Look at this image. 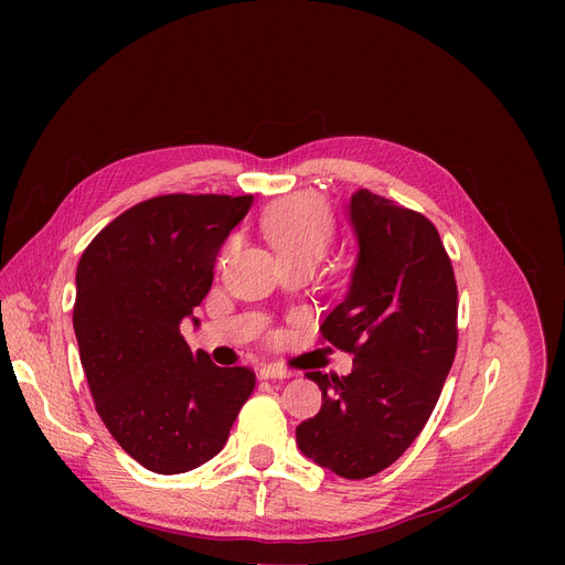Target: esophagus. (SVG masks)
Returning a JSON list of instances; mask_svg holds the SVG:
<instances>
[{
	"mask_svg": "<svg viewBox=\"0 0 565 565\" xmlns=\"http://www.w3.org/2000/svg\"><path fill=\"white\" fill-rule=\"evenodd\" d=\"M258 375H260L263 380H286V377H290L292 373H290L288 369L279 366V364H265V366H260Z\"/></svg>",
	"mask_w": 565,
	"mask_h": 565,
	"instance_id": "obj_1",
	"label": "esophagus"
}]
</instances>
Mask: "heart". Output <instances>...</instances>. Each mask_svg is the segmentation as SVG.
Returning <instances> with one entry per match:
<instances>
[{"label":"heart","instance_id":"1","mask_svg":"<svg viewBox=\"0 0 565 565\" xmlns=\"http://www.w3.org/2000/svg\"><path fill=\"white\" fill-rule=\"evenodd\" d=\"M260 226L284 260L300 256L320 258L334 235L328 203L309 192L286 196L267 207Z\"/></svg>","mask_w":565,"mask_h":565}]
</instances>
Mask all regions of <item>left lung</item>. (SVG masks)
<instances>
[{"label": "left lung", "mask_w": 565, "mask_h": 565, "mask_svg": "<svg viewBox=\"0 0 565 565\" xmlns=\"http://www.w3.org/2000/svg\"><path fill=\"white\" fill-rule=\"evenodd\" d=\"M360 254L320 334L352 354L350 375L307 373L322 407L300 451L358 481L394 465L424 430L458 348V286L435 224L369 190L350 199Z\"/></svg>", "instance_id": "8db88e82"}]
</instances>
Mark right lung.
<instances>
[{"instance_id": "right-lung-1", "label": "right lung", "mask_w": 565, "mask_h": 565, "mask_svg": "<svg viewBox=\"0 0 565 565\" xmlns=\"http://www.w3.org/2000/svg\"><path fill=\"white\" fill-rule=\"evenodd\" d=\"M252 201L153 196L109 222L79 258L73 328L96 412L121 449L156 473L217 456L254 392L252 369L215 366L181 334Z\"/></svg>"}]
</instances>
